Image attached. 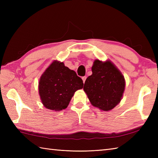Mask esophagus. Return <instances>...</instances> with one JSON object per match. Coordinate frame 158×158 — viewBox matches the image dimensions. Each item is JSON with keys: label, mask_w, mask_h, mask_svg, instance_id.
I'll return each mask as SVG.
<instances>
[{"label": "esophagus", "mask_w": 158, "mask_h": 158, "mask_svg": "<svg viewBox=\"0 0 158 158\" xmlns=\"http://www.w3.org/2000/svg\"><path fill=\"white\" fill-rule=\"evenodd\" d=\"M85 79H86V77H85V76L82 77V80H83V83H85Z\"/></svg>", "instance_id": "obj_1"}]
</instances>
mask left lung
I'll list each match as a JSON object with an SVG mask.
<instances>
[{"label": "left lung", "instance_id": "1", "mask_svg": "<svg viewBox=\"0 0 158 158\" xmlns=\"http://www.w3.org/2000/svg\"><path fill=\"white\" fill-rule=\"evenodd\" d=\"M92 71V75L85 80L83 90L94 106L109 111L122 100L126 87L125 79L109 60L105 62L95 60Z\"/></svg>", "mask_w": 158, "mask_h": 158}]
</instances>
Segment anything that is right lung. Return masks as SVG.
Wrapping results in <instances>:
<instances>
[{"instance_id":"obj_1","label":"right lung","mask_w":158,"mask_h":158,"mask_svg":"<svg viewBox=\"0 0 158 158\" xmlns=\"http://www.w3.org/2000/svg\"><path fill=\"white\" fill-rule=\"evenodd\" d=\"M83 85L82 79L74 70L54 60L40 77L39 94L46 109L60 111L67 108L74 94Z\"/></svg>"}]
</instances>
